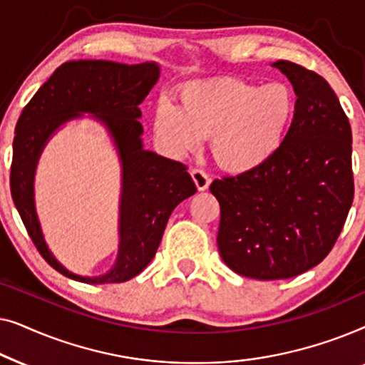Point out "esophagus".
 <instances>
[{
    "label": "esophagus",
    "instance_id": "34e87169",
    "mask_svg": "<svg viewBox=\"0 0 365 365\" xmlns=\"http://www.w3.org/2000/svg\"><path fill=\"white\" fill-rule=\"evenodd\" d=\"M191 178H192L194 184H196L197 191H206V189L209 187V184H211V178H209L207 174L202 171V169H197V168L191 169Z\"/></svg>",
    "mask_w": 365,
    "mask_h": 365
}]
</instances>
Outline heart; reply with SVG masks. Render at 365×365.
<instances>
[{"mask_svg":"<svg viewBox=\"0 0 365 365\" xmlns=\"http://www.w3.org/2000/svg\"><path fill=\"white\" fill-rule=\"evenodd\" d=\"M297 99L287 84H254L242 79L186 88L181 106L163 99L153 128L173 154L196 151L202 138L219 168L232 174L256 171L286 143Z\"/></svg>","mask_w":365,"mask_h":365,"instance_id":"b5f03b06","label":"heart"}]
</instances>
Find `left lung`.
<instances>
[{
	"label": "left lung",
	"mask_w": 365,
	"mask_h": 365,
	"mask_svg": "<svg viewBox=\"0 0 365 365\" xmlns=\"http://www.w3.org/2000/svg\"><path fill=\"white\" fill-rule=\"evenodd\" d=\"M272 66L297 96L286 143L262 168L209 186L221 206L222 261L259 281L317 266L336 244L354 199L352 131L336 93L296 63L281 59Z\"/></svg>",
	"instance_id": "1"
}]
</instances>
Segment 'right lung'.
Here are the masks:
<instances>
[{
	"label": "right lung",
	"mask_w": 365,
	"mask_h": 365,
	"mask_svg": "<svg viewBox=\"0 0 365 365\" xmlns=\"http://www.w3.org/2000/svg\"><path fill=\"white\" fill-rule=\"evenodd\" d=\"M158 79L156 63L68 61L38 89L18 119L9 174L14 206L39 254L63 276L86 284L126 282L138 276L153 261L174 207L196 192L182 163L143 148L139 104ZM83 112L107 126L123 174L118 259L106 274L96 278L78 277L57 262L46 246L34 207V173L43 146L64 122Z\"/></svg>",
	"instance_id": "1"
}]
</instances>
